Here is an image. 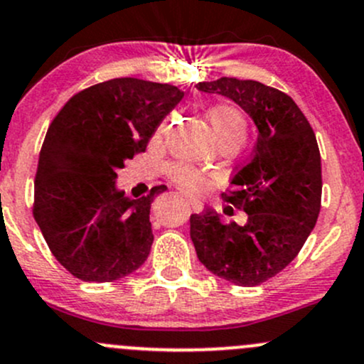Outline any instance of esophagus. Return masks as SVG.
I'll return each instance as SVG.
<instances>
[{
	"instance_id": "1",
	"label": "esophagus",
	"mask_w": 364,
	"mask_h": 364,
	"mask_svg": "<svg viewBox=\"0 0 364 364\" xmlns=\"http://www.w3.org/2000/svg\"><path fill=\"white\" fill-rule=\"evenodd\" d=\"M183 197H185V200L188 202L190 205H192L193 211H202V202L200 200H197V198L192 197V195H183Z\"/></svg>"
}]
</instances>
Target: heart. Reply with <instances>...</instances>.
I'll return each mask as SVG.
<instances>
[{"instance_id":"obj_1","label":"heart","mask_w":364,"mask_h":364,"mask_svg":"<svg viewBox=\"0 0 364 364\" xmlns=\"http://www.w3.org/2000/svg\"><path fill=\"white\" fill-rule=\"evenodd\" d=\"M209 125H211L214 136L220 143H227V141H235V143H244L247 134V122L244 118V114L237 108H233L230 105H214L209 108L208 114ZM171 127V118L162 120V124L156 127L155 131V141H160L166 136L167 131ZM171 176L176 183L183 186L186 190H192V192H200L208 185V178L202 171L195 169L192 166H186V164H176L171 167Z\"/></svg>"}]
</instances>
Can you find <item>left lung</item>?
<instances>
[{
  "mask_svg": "<svg viewBox=\"0 0 364 364\" xmlns=\"http://www.w3.org/2000/svg\"><path fill=\"white\" fill-rule=\"evenodd\" d=\"M195 87L232 99L258 129L251 160L223 193L247 214L246 223H223L211 208L190 216V237L202 265L251 288L286 269L316 227L323 192L316 134L288 94L255 80L223 76Z\"/></svg>",
  "mask_w": 364,
  "mask_h": 364,
  "instance_id": "1",
  "label": "left lung"
}]
</instances>
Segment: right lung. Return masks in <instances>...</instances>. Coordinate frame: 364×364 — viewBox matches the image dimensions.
Returning <instances> with one entry per match:
<instances>
[{
  "mask_svg": "<svg viewBox=\"0 0 364 364\" xmlns=\"http://www.w3.org/2000/svg\"><path fill=\"white\" fill-rule=\"evenodd\" d=\"M185 92L169 83L114 78L75 94L45 136L33 214L57 262L87 282H112L146 262L153 195L125 197L117 171L144 151Z\"/></svg>",
  "mask_w": 364,
  "mask_h": 364,
  "instance_id": "obj_1",
  "label": "right lung"
}]
</instances>
